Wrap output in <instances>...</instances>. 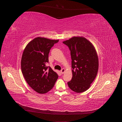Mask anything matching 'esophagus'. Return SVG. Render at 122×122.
I'll use <instances>...</instances> for the list:
<instances>
[{
	"mask_svg": "<svg viewBox=\"0 0 122 122\" xmlns=\"http://www.w3.org/2000/svg\"><path fill=\"white\" fill-rule=\"evenodd\" d=\"M65 72V69L64 68H62L61 70V74H64Z\"/></svg>",
	"mask_w": 122,
	"mask_h": 122,
	"instance_id": "34e87169",
	"label": "esophagus"
}]
</instances>
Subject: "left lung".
Wrapping results in <instances>:
<instances>
[{"mask_svg":"<svg viewBox=\"0 0 122 122\" xmlns=\"http://www.w3.org/2000/svg\"><path fill=\"white\" fill-rule=\"evenodd\" d=\"M63 43L69 47L72 60L73 76L68 85L73 91L82 93L89 88L97 76V52L92 44L83 37L74 36Z\"/></svg>","mask_w":122,"mask_h":122,"instance_id":"8db88e82","label":"left lung"}]
</instances>
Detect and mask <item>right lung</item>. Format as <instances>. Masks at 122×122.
I'll return each instance as SVG.
<instances>
[{"instance_id": "1", "label": "right lung", "mask_w": 122, "mask_h": 122, "mask_svg": "<svg viewBox=\"0 0 122 122\" xmlns=\"http://www.w3.org/2000/svg\"><path fill=\"white\" fill-rule=\"evenodd\" d=\"M58 40L38 37L29 42L23 51L21 58L22 72L27 83L40 94L51 90L58 78V75L49 62L50 50Z\"/></svg>"}]
</instances>
